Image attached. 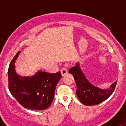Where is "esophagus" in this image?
<instances>
[{
	"label": "esophagus",
	"instance_id": "1",
	"mask_svg": "<svg viewBox=\"0 0 126 126\" xmlns=\"http://www.w3.org/2000/svg\"><path fill=\"white\" fill-rule=\"evenodd\" d=\"M61 72L62 76H65V74H67V73H68V71H67V70L66 68H62V69L61 70Z\"/></svg>",
	"mask_w": 126,
	"mask_h": 126
}]
</instances>
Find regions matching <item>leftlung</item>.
Returning <instances> with one entry per match:
<instances>
[{"label": "left lung", "instance_id": "obj_1", "mask_svg": "<svg viewBox=\"0 0 126 126\" xmlns=\"http://www.w3.org/2000/svg\"><path fill=\"white\" fill-rule=\"evenodd\" d=\"M73 74L76 84V95L84 105H95L108 98L113 93L117 81L107 89H102L93 85L87 79L80 67L79 62L69 71Z\"/></svg>", "mask_w": 126, "mask_h": 126}]
</instances>
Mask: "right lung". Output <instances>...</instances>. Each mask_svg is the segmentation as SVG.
Returning a JSON list of instances; mask_svg holds the SVG:
<instances>
[{
	"label": "right lung",
	"mask_w": 126,
	"mask_h": 126,
	"mask_svg": "<svg viewBox=\"0 0 126 126\" xmlns=\"http://www.w3.org/2000/svg\"><path fill=\"white\" fill-rule=\"evenodd\" d=\"M19 51L10 63L8 69L9 90L11 94L24 108L45 110L54 98L57 84L61 79V72L46 73L38 71L32 76H21L15 70V61Z\"/></svg>",
	"instance_id": "1"
}]
</instances>
